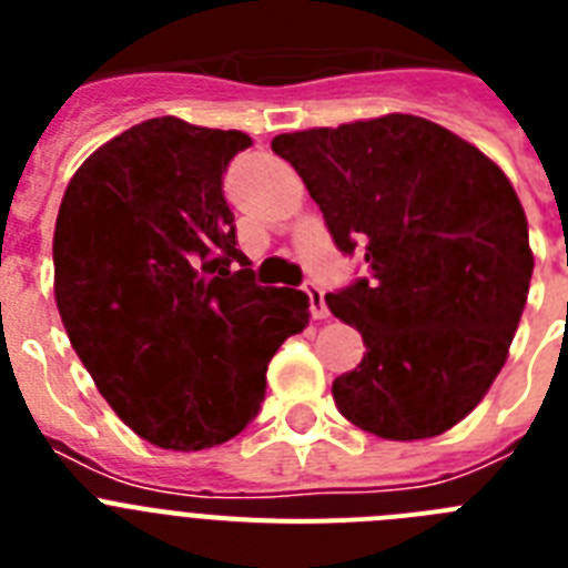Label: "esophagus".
Here are the masks:
<instances>
[{"label": "esophagus", "mask_w": 568, "mask_h": 568, "mask_svg": "<svg viewBox=\"0 0 568 568\" xmlns=\"http://www.w3.org/2000/svg\"><path fill=\"white\" fill-rule=\"evenodd\" d=\"M304 293H307L310 298V313H313V318L318 321L327 318L329 310H327V301H324V290H321L315 281H307V284H304Z\"/></svg>", "instance_id": "esophagus-1"}]
</instances>
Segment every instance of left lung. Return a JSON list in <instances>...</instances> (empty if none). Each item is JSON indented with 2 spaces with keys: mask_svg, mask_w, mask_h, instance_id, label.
<instances>
[{
  "mask_svg": "<svg viewBox=\"0 0 568 568\" xmlns=\"http://www.w3.org/2000/svg\"><path fill=\"white\" fill-rule=\"evenodd\" d=\"M341 253L366 278L327 293L366 353L333 381L338 413L386 440L453 429L506 364L535 258L504 170L453 130L409 113L281 133Z\"/></svg>",
  "mask_w": 568,
  "mask_h": 568,
  "instance_id": "8db88e82",
  "label": "left lung"
}]
</instances>
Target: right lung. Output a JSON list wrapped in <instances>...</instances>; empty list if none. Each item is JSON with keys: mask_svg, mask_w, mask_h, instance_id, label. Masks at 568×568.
Here are the masks:
<instances>
[{"mask_svg": "<svg viewBox=\"0 0 568 568\" xmlns=\"http://www.w3.org/2000/svg\"><path fill=\"white\" fill-rule=\"evenodd\" d=\"M241 130L175 115L110 139L64 190L53 293L68 338L139 438L195 453L258 415L267 364L310 324L301 290L258 287L224 199Z\"/></svg>", "mask_w": 568, "mask_h": 568, "instance_id": "1", "label": "right lung"}]
</instances>
